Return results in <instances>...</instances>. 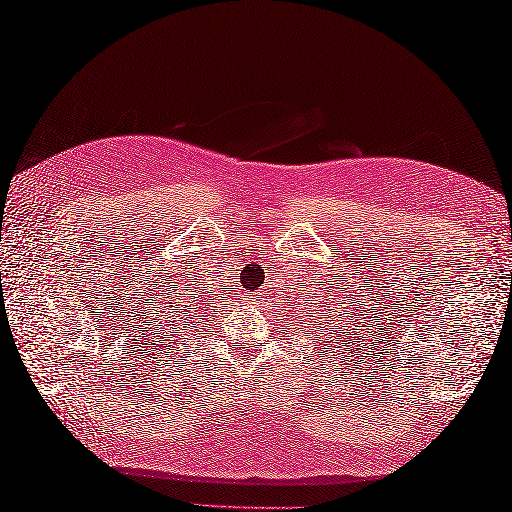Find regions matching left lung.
<instances>
[{
	"mask_svg": "<svg viewBox=\"0 0 512 512\" xmlns=\"http://www.w3.org/2000/svg\"><path fill=\"white\" fill-rule=\"evenodd\" d=\"M338 305H340V302H338ZM329 314H331V311H329ZM338 333H340V331H338Z\"/></svg>",
	"mask_w": 512,
	"mask_h": 512,
	"instance_id": "obj_1",
	"label": "left lung"
}]
</instances>
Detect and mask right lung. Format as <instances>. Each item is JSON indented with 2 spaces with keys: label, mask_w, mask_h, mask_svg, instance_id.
<instances>
[{
  "label": "right lung",
  "mask_w": 512,
  "mask_h": 512,
  "mask_svg": "<svg viewBox=\"0 0 512 512\" xmlns=\"http://www.w3.org/2000/svg\"><path fill=\"white\" fill-rule=\"evenodd\" d=\"M187 276H190V274H187ZM190 283H196V278L194 280H190ZM176 291V289H174ZM210 294H212V291H210ZM172 296V289H170V294H168V298ZM185 298H198V294H187V296H176V300H185ZM187 302V300H185ZM207 302H212V305H214V298L210 296V298H207V300H203V305H207ZM176 304L177 307L174 309H181V307H185V311L187 309H201V307H198L196 305V302H192V305H181V302H170V307H173V305ZM170 314H174V311H170ZM176 314H183V311H176ZM172 333H176V331H172Z\"/></svg>",
  "instance_id": "1"
}]
</instances>
